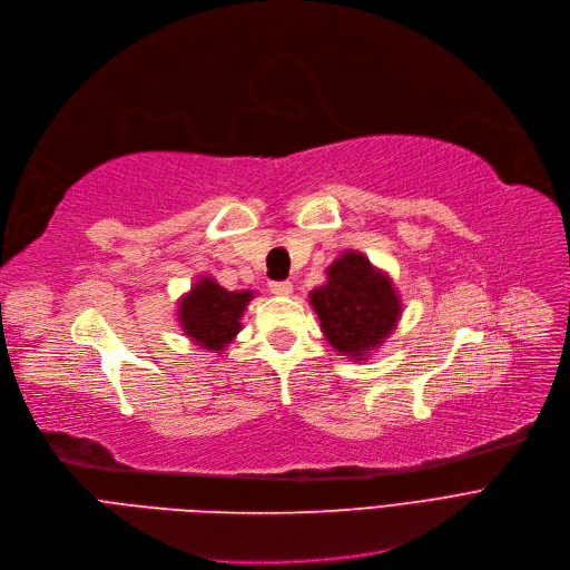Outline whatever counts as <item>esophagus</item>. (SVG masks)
<instances>
[{"label":"esophagus","mask_w":570,"mask_h":570,"mask_svg":"<svg viewBox=\"0 0 570 570\" xmlns=\"http://www.w3.org/2000/svg\"><path fill=\"white\" fill-rule=\"evenodd\" d=\"M268 289L274 292L276 296H289L294 287H292L289 281H271V283H268Z\"/></svg>","instance_id":"1"}]
</instances>
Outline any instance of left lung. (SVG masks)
Listing matches in <instances>:
<instances>
[{"mask_svg": "<svg viewBox=\"0 0 570 570\" xmlns=\"http://www.w3.org/2000/svg\"><path fill=\"white\" fill-rule=\"evenodd\" d=\"M324 274L327 283L308 292L320 330L338 355L364 362L394 334L401 294L387 271L360 250H343Z\"/></svg>", "mask_w": 570, "mask_h": 570, "instance_id": "left-lung-1", "label": "left lung"}]
</instances>
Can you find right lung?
Masks as SVG:
<instances>
[{
	"mask_svg": "<svg viewBox=\"0 0 570 570\" xmlns=\"http://www.w3.org/2000/svg\"><path fill=\"white\" fill-rule=\"evenodd\" d=\"M255 299V289H225L210 276H199L176 306L180 332L208 352H225L243 330V313Z\"/></svg>",
	"mask_w": 570,
	"mask_h": 570,
	"instance_id": "right-lung-1",
	"label": "right lung"
}]
</instances>
